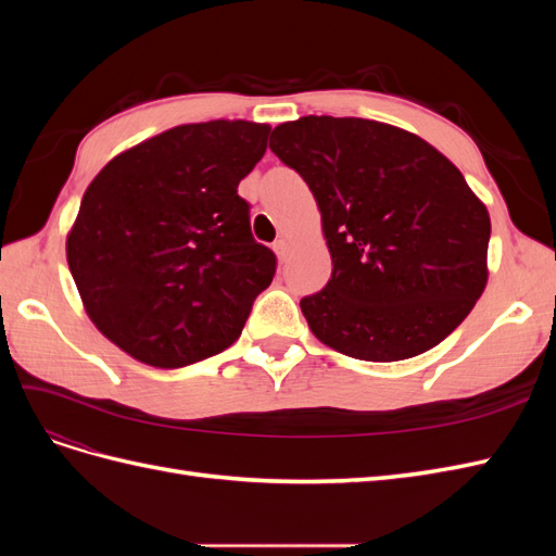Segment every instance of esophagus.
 <instances>
[{
    "mask_svg": "<svg viewBox=\"0 0 556 556\" xmlns=\"http://www.w3.org/2000/svg\"><path fill=\"white\" fill-rule=\"evenodd\" d=\"M274 252H276V257L282 262L285 257H288V252H290V241L288 239H278L274 243Z\"/></svg>",
    "mask_w": 556,
    "mask_h": 556,
    "instance_id": "1",
    "label": "esophagus"
}]
</instances>
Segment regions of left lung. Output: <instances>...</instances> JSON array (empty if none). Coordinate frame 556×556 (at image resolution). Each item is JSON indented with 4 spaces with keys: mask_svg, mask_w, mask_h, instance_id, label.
Masks as SVG:
<instances>
[{
    "mask_svg": "<svg viewBox=\"0 0 556 556\" xmlns=\"http://www.w3.org/2000/svg\"><path fill=\"white\" fill-rule=\"evenodd\" d=\"M271 139L323 215L331 278L301 299L319 343L399 362L464 323L490 278L492 223L441 150L394 125L331 115L282 123Z\"/></svg>",
    "mask_w": 556,
    "mask_h": 556,
    "instance_id": "left-lung-1",
    "label": "left lung"
}]
</instances>
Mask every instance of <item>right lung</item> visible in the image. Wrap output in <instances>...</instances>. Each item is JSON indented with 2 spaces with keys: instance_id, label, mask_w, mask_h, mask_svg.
<instances>
[{
  "instance_id": "add662e5",
  "label": "right lung",
  "mask_w": 556,
  "mask_h": 556,
  "mask_svg": "<svg viewBox=\"0 0 556 556\" xmlns=\"http://www.w3.org/2000/svg\"><path fill=\"white\" fill-rule=\"evenodd\" d=\"M268 131L250 121L178 125L123 150L88 185L66 264L92 325L129 357L180 368L241 336L276 274L237 192Z\"/></svg>"
}]
</instances>
